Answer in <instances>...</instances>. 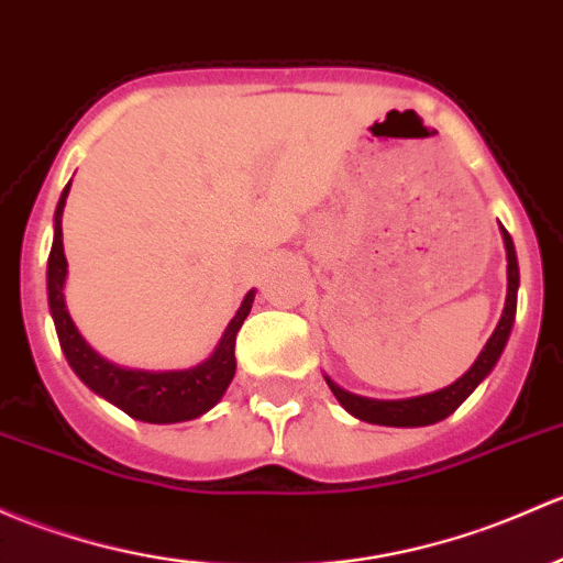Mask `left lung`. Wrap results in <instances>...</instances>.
<instances>
[{
  "label": "left lung",
  "instance_id": "obj_1",
  "mask_svg": "<svg viewBox=\"0 0 563 563\" xmlns=\"http://www.w3.org/2000/svg\"><path fill=\"white\" fill-rule=\"evenodd\" d=\"M501 240H505L507 251V299L505 310H501L499 323H496L494 334L485 342L481 356L475 358V364L459 377V380L451 383L448 388L434 390V394L412 396V399H396V401H383V399H366V396L351 394V390L340 388L336 383H329L331 394L336 396L342 407H345L351 416H356L358 421L377 423V426H401V429H410V426H431L437 421H445L451 412L459 410L461 401L472 394L485 377L490 375V369L499 361L501 351H505L507 340H510L512 323H516V307H518V256L516 245H512V236L507 234V229H501Z\"/></svg>",
  "mask_w": 563,
  "mask_h": 563
}]
</instances>
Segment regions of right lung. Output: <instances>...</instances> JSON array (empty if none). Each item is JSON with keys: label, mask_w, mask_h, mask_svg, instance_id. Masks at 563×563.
<instances>
[{"label": "right lung", "mask_w": 563, "mask_h": 563, "mask_svg": "<svg viewBox=\"0 0 563 563\" xmlns=\"http://www.w3.org/2000/svg\"><path fill=\"white\" fill-rule=\"evenodd\" d=\"M73 186V180H69ZM69 186L62 191L53 216V247L47 256V305H51L53 323H56L58 342L67 356L75 375L86 383L93 394L104 396L115 407H121L126 416L145 423H180L191 418L205 416L207 410L221 401L236 372L234 342L242 321L251 312L256 291H247L242 299L236 316L229 321L221 342L216 345L210 358L191 369H169V372H145L126 369L112 361L102 358L86 340L80 336L78 327L69 318L67 301H64V283H67V256H64L62 242V212L67 205Z\"/></svg>", "instance_id": "1"}]
</instances>
